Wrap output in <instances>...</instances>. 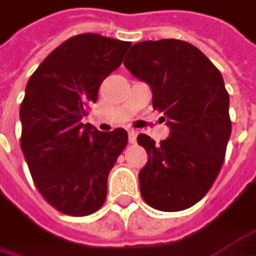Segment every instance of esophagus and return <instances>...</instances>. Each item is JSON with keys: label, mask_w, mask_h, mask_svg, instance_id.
Returning <instances> with one entry per match:
<instances>
[{"label": "esophagus", "mask_w": 256, "mask_h": 256, "mask_svg": "<svg viewBox=\"0 0 256 256\" xmlns=\"http://www.w3.org/2000/svg\"><path fill=\"white\" fill-rule=\"evenodd\" d=\"M136 135H138V132L134 130V129H130V130H129V142L134 144V142L136 141Z\"/></svg>", "instance_id": "34e87169"}]
</instances>
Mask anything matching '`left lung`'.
Listing matches in <instances>:
<instances>
[{
  "label": "left lung",
  "instance_id": "1",
  "mask_svg": "<svg viewBox=\"0 0 256 256\" xmlns=\"http://www.w3.org/2000/svg\"><path fill=\"white\" fill-rule=\"evenodd\" d=\"M124 66L152 88L153 108L170 127L160 144L138 135L148 154L141 195L156 210H186L204 198L224 164L231 136L224 78L198 48L176 38L135 43Z\"/></svg>",
  "mask_w": 256,
  "mask_h": 256
}]
</instances>
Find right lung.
Segmentation results:
<instances>
[{"label": "right lung", "instance_id": "obj_1", "mask_svg": "<svg viewBox=\"0 0 256 256\" xmlns=\"http://www.w3.org/2000/svg\"><path fill=\"white\" fill-rule=\"evenodd\" d=\"M129 42L79 34L54 49L30 78L20 103V148L42 196L68 216L97 212L127 132H98L82 118Z\"/></svg>", "mask_w": 256, "mask_h": 256}]
</instances>
